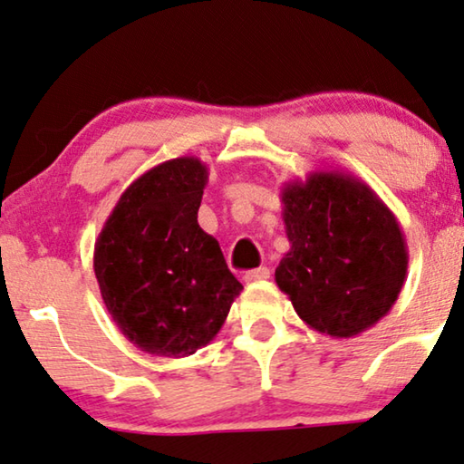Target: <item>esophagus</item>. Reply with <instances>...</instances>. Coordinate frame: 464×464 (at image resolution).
<instances>
[{"label": "esophagus", "mask_w": 464, "mask_h": 464, "mask_svg": "<svg viewBox=\"0 0 464 464\" xmlns=\"http://www.w3.org/2000/svg\"><path fill=\"white\" fill-rule=\"evenodd\" d=\"M267 277H269V269H267V267H256V269H250V271H246L244 280L248 282V284H252V282H261V280H267Z\"/></svg>", "instance_id": "esophagus-1"}]
</instances>
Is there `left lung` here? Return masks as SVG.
<instances>
[{
	"label": "left lung",
	"instance_id": "1",
	"mask_svg": "<svg viewBox=\"0 0 464 464\" xmlns=\"http://www.w3.org/2000/svg\"><path fill=\"white\" fill-rule=\"evenodd\" d=\"M290 250L276 284L310 329L348 339L391 312L407 277L397 216L367 182L345 171H310L284 182Z\"/></svg>",
	"mask_w": 464,
	"mask_h": 464
}]
</instances>
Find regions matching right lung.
Segmentation results:
<instances>
[{"label": "right lung", "instance_id": "add662e5", "mask_svg": "<svg viewBox=\"0 0 464 464\" xmlns=\"http://www.w3.org/2000/svg\"><path fill=\"white\" fill-rule=\"evenodd\" d=\"M206 184L208 165L197 157L154 165L125 188L95 242L106 310L146 354H195L218 335L244 290L197 222Z\"/></svg>", "mask_w": 464, "mask_h": 464}]
</instances>
